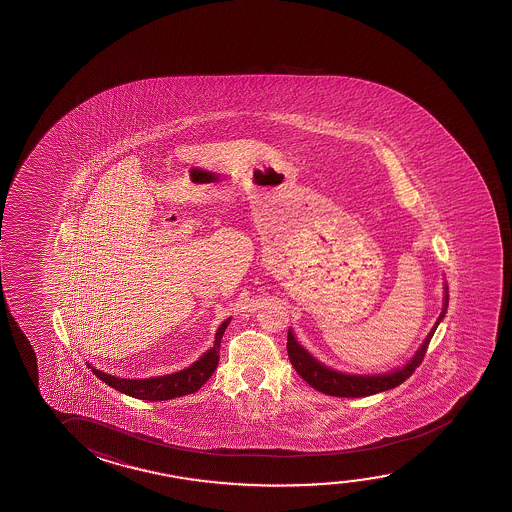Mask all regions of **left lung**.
Listing matches in <instances>:
<instances>
[{
  "label": "left lung",
  "mask_w": 512,
  "mask_h": 512,
  "mask_svg": "<svg viewBox=\"0 0 512 512\" xmlns=\"http://www.w3.org/2000/svg\"><path fill=\"white\" fill-rule=\"evenodd\" d=\"M447 307H449V291H447V284H445V297H443V309L440 313V318L435 323V327L431 328L426 341L422 343L417 353L413 355L412 360L405 364L403 367H399L396 371H390L385 374H373V376H367V374H344L339 371H334L330 367L323 366L318 360L314 359L313 355L309 351L304 350L300 344L297 343V339L293 336V332L288 330V357L290 362L304 380H306L313 389L320 390L327 396L336 397H366L383 392V390L394 389L397 385L408 380L415 369L422 364L424 355L428 351L429 341L435 334L438 323L443 320V316L447 313Z\"/></svg>",
  "instance_id": "obj_1"
}]
</instances>
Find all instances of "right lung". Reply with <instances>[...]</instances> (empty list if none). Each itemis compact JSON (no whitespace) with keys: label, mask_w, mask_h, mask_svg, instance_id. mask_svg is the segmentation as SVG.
I'll use <instances>...</instances> for the list:
<instances>
[{"label":"right lung","mask_w":512,"mask_h":512,"mask_svg":"<svg viewBox=\"0 0 512 512\" xmlns=\"http://www.w3.org/2000/svg\"><path fill=\"white\" fill-rule=\"evenodd\" d=\"M231 318L222 321L221 327L217 328L215 334V343L210 350L206 351L201 359L196 360L192 366L184 371H178L175 374H164L157 378H146V380H127V378H118L111 374L102 373L99 369L92 367L93 374L107 383L109 387L120 390L127 396L138 397L145 401H168L173 397L187 396L205 385L206 380L214 374L219 364V348H221V339L224 330L229 325Z\"/></svg>","instance_id":"obj_1"}]
</instances>
